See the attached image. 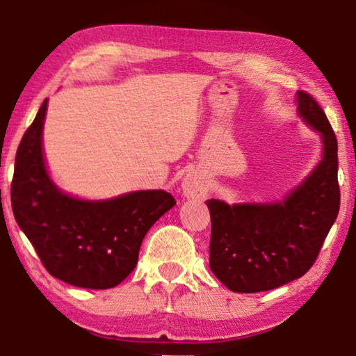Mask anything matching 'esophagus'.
Masks as SVG:
<instances>
[{"label": "esophagus", "mask_w": 356, "mask_h": 356, "mask_svg": "<svg viewBox=\"0 0 356 356\" xmlns=\"http://www.w3.org/2000/svg\"><path fill=\"white\" fill-rule=\"evenodd\" d=\"M183 193L188 197L204 199L209 194V183L195 172L188 173L183 179Z\"/></svg>", "instance_id": "esophagus-1"}]
</instances>
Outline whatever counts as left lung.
<instances>
[{
	"label": "left lung",
	"instance_id": "left-lung-1",
	"mask_svg": "<svg viewBox=\"0 0 356 356\" xmlns=\"http://www.w3.org/2000/svg\"><path fill=\"white\" fill-rule=\"evenodd\" d=\"M298 114L321 133L323 161L284 202L228 205L207 200L212 220L210 270L233 292L276 289L315 264L337 218V138L315 97L297 91Z\"/></svg>",
	"mask_w": 356,
	"mask_h": 356
}]
</instances>
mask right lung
Here are the masks:
<instances>
[{"mask_svg":"<svg viewBox=\"0 0 356 356\" xmlns=\"http://www.w3.org/2000/svg\"><path fill=\"white\" fill-rule=\"evenodd\" d=\"M46 107L48 99L15 154L14 218L51 276L85 289H111L135 270L144 236L177 200L165 191H136L102 202L60 193L41 151Z\"/></svg>","mask_w":356,"mask_h":356,"instance_id":"add662e5","label":"right lung"}]
</instances>
